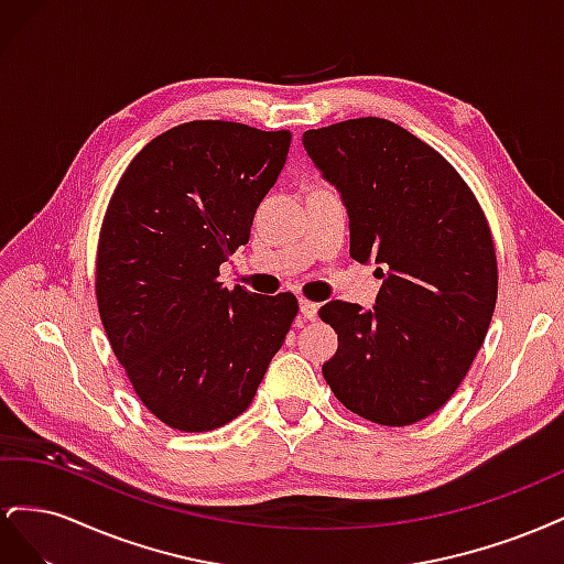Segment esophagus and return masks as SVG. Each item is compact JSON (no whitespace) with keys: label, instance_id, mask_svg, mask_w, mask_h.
Instances as JSON below:
<instances>
[{"label":"esophagus","instance_id":"esophagus-1","mask_svg":"<svg viewBox=\"0 0 564 564\" xmlns=\"http://www.w3.org/2000/svg\"><path fill=\"white\" fill-rule=\"evenodd\" d=\"M299 308H301V315H303L305 319H315V317H317V303H313V301H308V299H301V301H299Z\"/></svg>","mask_w":564,"mask_h":564}]
</instances>
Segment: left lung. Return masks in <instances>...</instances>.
Masks as SVG:
<instances>
[{
    "label": "left lung",
    "instance_id": "obj_1",
    "mask_svg": "<svg viewBox=\"0 0 564 564\" xmlns=\"http://www.w3.org/2000/svg\"><path fill=\"white\" fill-rule=\"evenodd\" d=\"M303 145L346 202L350 256L383 268L373 308L329 301L336 400L379 425L435 414L468 373L499 294L480 202L435 148L381 117L308 129Z\"/></svg>",
    "mask_w": 564,
    "mask_h": 564
}]
</instances>
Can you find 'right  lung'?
<instances>
[{
    "mask_svg": "<svg viewBox=\"0 0 564 564\" xmlns=\"http://www.w3.org/2000/svg\"><path fill=\"white\" fill-rule=\"evenodd\" d=\"M289 145V129L195 119L152 139L108 202L98 315L133 392L169 429L207 433L240 416L292 329L294 294L218 282Z\"/></svg>",
    "mask_w": 564,
    "mask_h": 564,
    "instance_id": "1",
    "label": "right lung"
}]
</instances>
